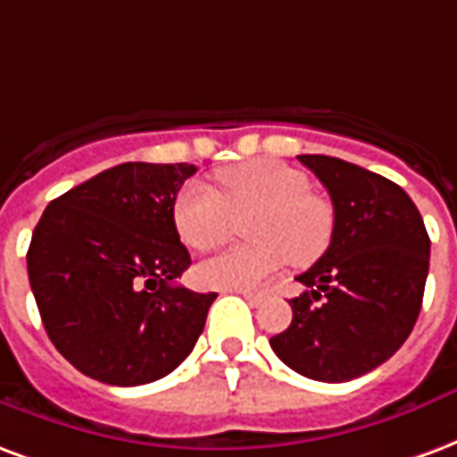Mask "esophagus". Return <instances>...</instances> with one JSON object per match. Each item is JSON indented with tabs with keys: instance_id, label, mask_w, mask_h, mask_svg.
Masks as SVG:
<instances>
[{
	"instance_id": "esophagus-1",
	"label": "esophagus",
	"mask_w": 457,
	"mask_h": 457,
	"mask_svg": "<svg viewBox=\"0 0 457 457\" xmlns=\"http://www.w3.org/2000/svg\"><path fill=\"white\" fill-rule=\"evenodd\" d=\"M236 295H243V297L248 299L253 306H258L262 302L261 292H253V289H236Z\"/></svg>"
}]
</instances>
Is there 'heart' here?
I'll list each match as a JSON object with an SVG mask.
<instances>
[{
  "mask_svg": "<svg viewBox=\"0 0 457 457\" xmlns=\"http://www.w3.org/2000/svg\"><path fill=\"white\" fill-rule=\"evenodd\" d=\"M221 196L204 185L179 189L172 204V221L179 238L195 251H209L233 231V219H243L248 243L204 258L195 270L202 287H258L292 261L299 268L319 261L334 236V209L324 196L309 192L304 172L253 160L219 172Z\"/></svg>",
  "mask_w": 457,
  "mask_h": 457,
  "instance_id": "heart-1",
  "label": "heart"
}]
</instances>
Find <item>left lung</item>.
I'll use <instances>...</instances> for the list:
<instances>
[{
  "mask_svg": "<svg viewBox=\"0 0 457 457\" xmlns=\"http://www.w3.org/2000/svg\"><path fill=\"white\" fill-rule=\"evenodd\" d=\"M334 202L326 253L299 275L292 324L270 345L287 368L319 382H348L389 361L414 328L431 241L404 189L328 155H297Z\"/></svg>",
  "mask_w": 457,
  "mask_h": 457,
  "instance_id": "left-lung-1",
  "label": "left lung"
}]
</instances>
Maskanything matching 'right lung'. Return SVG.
Here are the masks:
<instances>
[{
    "mask_svg": "<svg viewBox=\"0 0 457 457\" xmlns=\"http://www.w3.org/2000/svg\"><path fill=\"white\" fill-rule=\"evenodd\" d=\"M187 162H121L46 206L29 282L48 338L92 379L136 387L165 378L204 331L214 292L175 285L189 268L172 204Z\"/></svg>",
    "mask_w": 457,
    "mask_h": 457,
    "instance_id": "add662e5",
    "label": "right lung"
}]
</instances>
